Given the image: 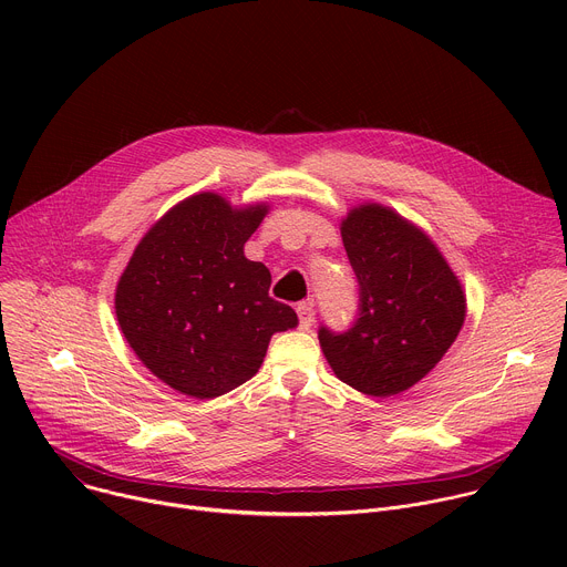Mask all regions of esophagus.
Listing matches in <instances>:
<instances>
[{
	"mask_svg": "<svg viewBox=\"0 0 567 567\" xmlns=\"http://www.w3.org/2000/svg\"><path fill=\"white\" fill-rule=\"evenodd\" d=\"M296 313H298V328L309 330L311 322H313V305L311 302H300L296 307Z\"/></svg>",
	"mask_w": 567,
	"mask_h": 567,
	"instance_id": "34e87169",
	"label": "esophagus"
}]
</instances>
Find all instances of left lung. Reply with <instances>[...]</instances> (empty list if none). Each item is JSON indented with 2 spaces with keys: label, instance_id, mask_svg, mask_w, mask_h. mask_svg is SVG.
<instances>
[{
  "label": "left lung",
  "instance_id": "left-lung-1",
  "mask_svg": "<svg viewBox=\"0 0 567 567\" xmlns=\"http://www.w3.org/2000/svg\"><path fill=\"white\" fill-rule=\"evenodd\" d=\"M341 237L359 280V313L346 332L318 330L322 354L354 390L399 394L457 339L466 313L462 285L433 239L381 204L352 208Z\"/></svg>",
  "mask_w": 567,
  "mask_h": 567
}]
</instances>
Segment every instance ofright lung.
Here are the masks:
<instances>
[{
    "label": "right lung",
    "mask_w": 567,
    "mask_h": 567,
    "mask_svg": "<svg viewBox=\"0 0 567 567\" xmlns=\"http://www.w3.org/2000/svg\"><path fill=\"white\" fill-rule=\"evenodd\" d=\"M267 210L193 195L143 235L116 285L130 348L188 396L213 399L249 381L271 337L298 326L296 311L269 296V269L245 256Z\"/></svg>",
    "instance_id": "right-lung-1"
}]
</instances>
